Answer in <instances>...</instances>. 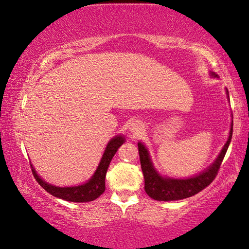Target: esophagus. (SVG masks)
Masks as SVG:
<instances>
[{"label":"esophagus","mask_w":249,"mask_h":249,"mask_svg":"<svg viewBox=\"0 0 249 249\" xmlns=\"http://www.w3.org/2000/svg\"><path fill=\"white\" fill-rule=\"evenodd\" d=\"M129 129H131L132 134L139 135V134H141V132H142L143 126L141 125V123H137V122H135V123L131 124V127H129Z\"/></svg>","instance_id":"1"}]
</instances>
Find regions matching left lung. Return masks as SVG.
Here are the masks:
<instances>
[{"instance_id":"8db88e82","label":"left lung","mask_w":249,"mask_h":249,"mask_svg":"<svg viewBox=\"0 0 249 249\" xmlns=\"http://www.w3.org/2000/svg\"><path fill=\"white\" fill-rule=\"evenodd\" d=\"M210 76L213 78H218L217 73L213 71H210ZM226 94H227V97L229 98L227 89H226ZM231 136L232 122L227 142H226L219 155H218L213 164H210L202 172L196 174L195 177L185 178V179H176V178L161 176L157 171V169L154 168L153 162L151 160L150 153H148L146 146L141 142L137 143L141 168H142L144 182H145L144 189H145V192L148 195V196H151L154 200H158V201H176V200L189 198V196H195L198 192L203 190L216 178L218 170H219L221 165V162L225 158L226 152L228 150L229 144L231 142Z\"/></svg>"}]
</instances>
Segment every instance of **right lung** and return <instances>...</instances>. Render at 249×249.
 Returning a JSON list of instances; mask_svg holds the SVG:
<instances>
[{"label": "right lung", "instance_id": "1", "mask_svg": "<svg viewBox=\"0 0 249 249\" xmlns=\"http://www.w3.org/2000/svg\"><path fill=\"white\" fill-rule=\"evenodd\" d=\"M123 143H125L124 135H116L109 141L108 144L106 145L105 151H104V154L97 169L95 170V172L90 179L83 184L73 185V187H57V185L50 184L42 180L38 176L35 168L31 165L32 173L36 178V182L41 185L47 192H49L50 195L55 196V198L71 202L92 201V200L97 199L105 191V177L107 169H108L109 163L112 161L115 153L117 152L118 147Z\"/></svg>", "mask_w": 249, "mask_h": 249}]
</instances>
